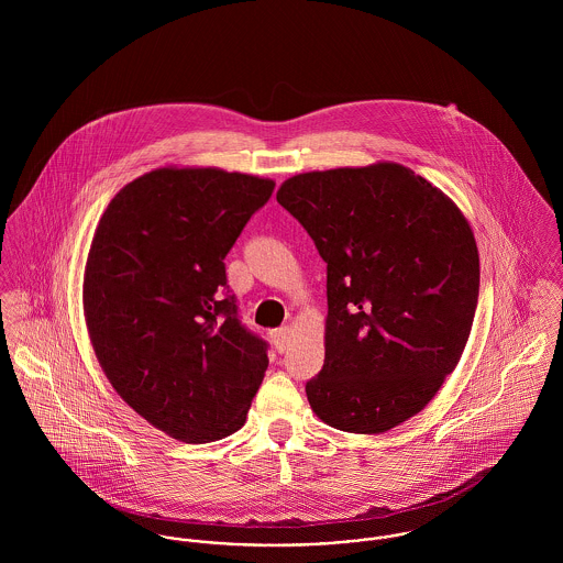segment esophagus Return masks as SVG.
Listing matches in <instances>:
<instances>
[{
	"label": "esophagus",
	"instance_id": "esophagus-1",
	"mask_svg": "<svg viewBox=\"0 0 563 563\" xmlns=\"http://www.w3.org/2000/svg\"><path fill=\"white\" fill-rule=\"evenodd\" d=\"M290 338H292L290 327H279V329L271 331V340H273V344H275V349H277L279 353H284V351L290 346Z\"/></svg>",
	"mask_w": 563,
	"mask_h": 563
}]
</instances>
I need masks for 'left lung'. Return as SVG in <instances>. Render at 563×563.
Returning a JSON list of instances; mask_svg holds the SVG:
<instances>
[{"label": "left lung", "mask_w": 563, "mask_h": 563, "mask_svg": "<svg viewBox=\"0 0 563 563\" xmlns=\"http://www.w3.org/2000/svg\"><path fill=\"white\" fill-rule=\"evenodd\" d=\"M277 201L327 262L324 364L306 384L333 429L386 433L427 407L466 349L479 249L457 203L397 162L288 177Z\"/></svg>", "instance_id": "obj_1"}]
</instances>
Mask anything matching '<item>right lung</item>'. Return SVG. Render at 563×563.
<instances>
[{"mask_svg": "<svg viewBox=\"0 0 563 563\" xmlns=\"http://www.w3.org/2000/svg\"><path fill=\"white\" fill-rule=\"evenodd\" d=\"M273 188L168 164L125 184L95 228L81 284L92 351L117 395L179 442L239 431L264 379L266 344L223 295V260Z\"/></svg>", "mask_w": 563, "mask_h": 563, "instance_id": "right-lung-1", "label": "right lung"}]
</instances>
